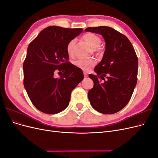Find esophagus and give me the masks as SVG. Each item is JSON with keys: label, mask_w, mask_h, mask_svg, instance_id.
Returning <instances> with one entry per match:
<instances>
[{"label": "esophagus", "mask_w": 158, "mask_h": 158, "mask_svg": "<svg viewBox=\"0 0 158 158\" xmlns=\"http://www.w3.org/2000/svg\"><path fill=\"white\" fill-rule=\"evenodd\" d=\"M84 77H85V78L88 77V74L86 73H84Z\"/></svg>", "instance_id": "esophagus-1"}]
</instances>
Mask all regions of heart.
Wrapping results in <instances>:
<instances>
[{
  "label": "heart",
  "mask_w": 158,
  "mask_h": 158,
  "mask_svg": "<svg viewBox=\"0 0 158 158\" xmlns=\"http://www.w3.org/2000/svg\"><path fill=\"white\" fill-rule=\"evenodd\" d=\"M82 39L84 41L92 47L94 51H99V47L102 44V40L97 35L92 33H88L83 35ZM76 44V40H70L66 46V52L69 56H73L74 54V49ZM74 64L84 71H88L95 64V60L92 59H77L74 61Z\"/></svg>",
  "instance_id": "obj_1"
}]
</instances>
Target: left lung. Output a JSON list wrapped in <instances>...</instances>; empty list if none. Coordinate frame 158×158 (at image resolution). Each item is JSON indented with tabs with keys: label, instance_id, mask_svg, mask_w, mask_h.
Masks as SVG:
<instances>
[{
	"label": "left lung",
	"instance_id": "8db88e82",
	"mask_svg": "<svg viewBox=\"0 0 158 158\" xmlns=\"http://www.w3.org/2000/svg\"><path fill=\"white\" fill-rule=\"evenodd\" d=\"M85 31L102 35L106 41L103 59L89 74L94 87L89 90L91 106L103 114H113L130 101L137 82L138 61L131 41L108 26L88 27Z\"/></svg>",
	"mask_w": 158,
	"mask_h": 158
}]
</instances>
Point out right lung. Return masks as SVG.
<instances>
[{
  "instance_id": "obj_1",
  "label": "right lung",
  "mask_w": 158,
  "mask_h": 158,
  "mask_svg": "<svg viewBox=\"0 0 158 158\" xmlns=\"http://www.w3.org/2000/svg\"><path fill=\"white\" fill-rule=\"evenodd\" d=\"M82 32L49 26L43 30L27 47L23 64V85L32 103L39 111L56 114L68 107L70 94L84 79L82 70L68 61V43ZM59 70L64 73L54 78Z\"/></svg>"
}]
</instances>
